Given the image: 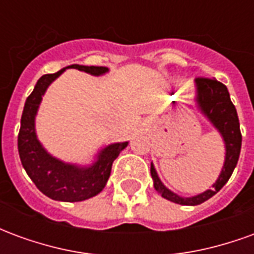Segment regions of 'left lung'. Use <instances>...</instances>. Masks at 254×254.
Here are the masks:
<instances>
[{
	"label": "left lung",
	"mask_w": 254,
	"mask_h": 254,
	"mask_svg": "<svg viewBox=\"0 0 254 254\" xmlns=\"http://www.w3.org/2000/svg\"><path fill=\"white\" fill-rule=\"evenodd\" d=\"M196 102L198 109L204 116L207 117L212 125L218 129L226 144V159L220 176L213 184L211 189L204 193H200L193 197H181L169 190L162 184L159 177L156 174L154 165L151 163V176L154 180V188L159 191L162 197L181 205H198L207 201L208 198L215 196L229 181L230 177L234 171L241 152L242 134L240 130V120L235 110V106L230 99L227 87L215 78L197 77L196 80Z\"/></svg>",
	"instance_id": "8db88e82"
}]
</instances>
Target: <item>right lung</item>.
<instances>
[{
  "instance_id": "right-lung-1",
  "label": "right lung",
  "mask_w": 254,
  "mask_h": 254,
  "mask_svg": "<svg viewBox=\"0 0 254 254\" xmlns=\"http://www.w3.org/2000/svg\"><path fill=\"white\" fill-rule=\"evenodd\" d=\"M67 67L78 69L94 76H100L109 70L105 66H85L74 64L64 67L57 73L43 74L38 80L34 91L25 100L17 137V147L21 165L43 194L58 201L74 202L91 198L103 190L110 177L113 162L117 159L122 149L127 147V141L114 143L105 147L98 154L96 162L89 167H78L64 163L61 160L53 158L42 147L35 133L36 111L47 87Z\"/></svg>"
}]
</instances>
